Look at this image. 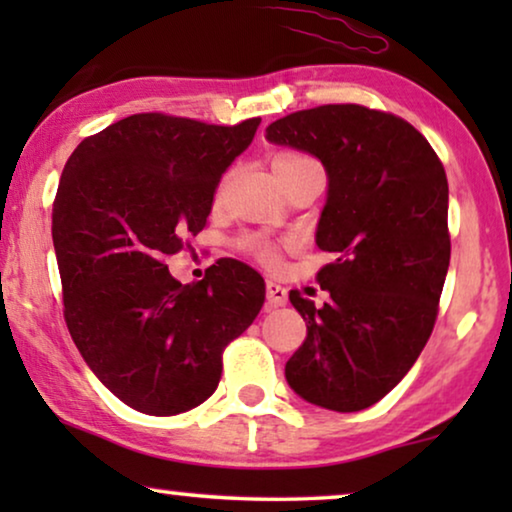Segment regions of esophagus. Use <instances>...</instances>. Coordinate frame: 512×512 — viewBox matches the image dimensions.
Instances as JSON below:
<instances>
[{"label": "esophagus", "mask_w": 512, "mask_h": 512, "mask_svg": "<svg viewBox=\"0 0 512 512\" xmlns=\"http://www.w3.org/2000/svg\"><path fill=\"white\" fill-rule=\"evenodd\" d=\"M265 298H268L270 307H284L286 300H289V293H286L282 284L268 282V284H265Z\"/></svg>", "instance_id": "34e87169"}]
</instances>
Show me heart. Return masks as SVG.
<instances>
[{"mask_svg": "<svg viewBox=\"0 0 512 512\" xmlns=\"http://www.w3.org/2000/svg\"><path fill=\"white\" fill-rule=\"evenodd\" d=\"M305 163H312L310 158L300 156V153H277L275 160H272V167H296V165H305ZM256 251L261 254L263 261H275V251L270 247H265V244H256Z\"/></svg>", "mask_w": 512, "mask_h": 512, "instance_id": "1", "label": "heart"}]
</instances>
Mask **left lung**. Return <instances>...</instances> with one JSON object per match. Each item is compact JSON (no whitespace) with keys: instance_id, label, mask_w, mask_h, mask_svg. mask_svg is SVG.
Listing matches in <instances>:
<instances>
[{"instance_id":"8db88e82","label":"left lung","mask_w":512,"mask_h":512,"mask_svg":"<svg viewBox=\"0 0 512 512\" xmlns=\"http://www.w3.org/2000/svg\"><path fill=\"white\" fill-rule=\"evenodd\" d=\"M265 139L310 153L328 177L317 247L324 307L291 293L307 338L286 361L303 401L359 412L415 366L436 324L450 268L447 177L431 144L403 118L359 104L289 114Z\"/></svg>"}]
</instances>
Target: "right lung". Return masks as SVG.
Here are the masks:
<instances>
[{
    "label": "right lung",
    "instance_id": "right-lung-1",
    "mask_svg": "<svg viewBox=\"0 0 512 512\" xmlns=\"http://www.w3.org/2000/svg\"><path fill=\"white\" fill-rule=\"evenodd\" d=\"M258 125L135 114L83 139L62 170L51 230L67 328L97 380L146 415L207 401L223 349L263 307V279L240 261L221 258L198 284L163 263L205 228Z\"/></svg>",
    "mask_w": 512,
    "mask_h": 512
}]
</instances>
